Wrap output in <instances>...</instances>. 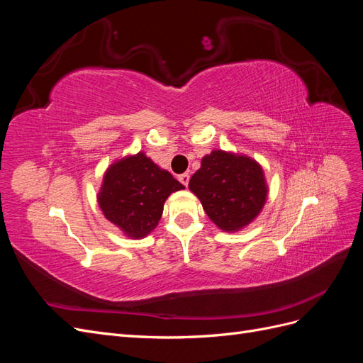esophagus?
Returning <instances> with one entry per match:
<instances>
[{
	"mask_svg": "<svg viewBox=\"0 0 363 363\" xmlns=\"http://www.w3.org/2000/svg\"><path fill=\"white\" fill-rule=\"evenodd\" d=\"M179 180L182 182L183 186H188V184H189V180H191V175H189V174H182L180 177H179Z\"/></svg>",
	"mask_w": 363,
	"mask_h": 363,
	"instance_id": "1",
	"label": "esophagus"
}]
</instances>
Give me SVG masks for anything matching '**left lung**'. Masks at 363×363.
I'll return each instance as SVG.
<instances>
[{
  "instance_id": "8db88e82",
  "label": "left lung",
  "mask_w": 363,
  "mask_h": 363,
  "mask_svg": "<svg viewBox=\"0 0 363 363\" xmlns=\"http://www.w3.org/2000/svg\"><path fill=\"white\" fill-rule=\"evenodd\" d=\"M189 189L200 199L207 216L225 232L250 224L262 211L268 194L256 160L221 150L203 157Z\"/></svg>"
}]
</instances>
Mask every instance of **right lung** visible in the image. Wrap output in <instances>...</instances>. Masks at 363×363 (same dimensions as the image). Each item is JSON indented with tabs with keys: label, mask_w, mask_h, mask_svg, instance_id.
<instances>
[{
	"label": "right lung",
	"mask_w": 363,
	"mask_h": 363,
	"mask_svg": "<svg viewBox=\"0 0 363 363\" xmlns=\"http://www.w3.org/2000/svg\"><path fill=\"white\" fill-rule=\"evenodd\" d=\"M184 186L144 152L121 159L107 169L98 195L108 221L131 238H144L159 223L168 196Z\"/></svg>",
	"instance_id": "obj_1"
}]
</instances>
